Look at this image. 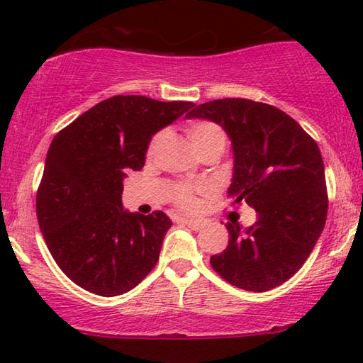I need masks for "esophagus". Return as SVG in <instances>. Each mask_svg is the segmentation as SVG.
<instances>
[{
    "label": "esophagus",
    "instance_id": "obj_1",
    "mask_svg": "<svg viewBox=\"0 0 363 363\" xmlns=\"http://www.w3.org/2000/svg\"><path fill=\"white\" fill-rule=\"evenodd\" d=\"M182 223L187 227H190L192 230H200L201 227H203V223H201V220H195V219H184Z\"/></svg>",
    "mask_w": 363,
    "mask_h": 363
}]
</instances>
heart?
<instances>
[{"label":"heart","mask_w":363,"mask_h":363,"mask_svg":"<svg viewBox=\"0 0 363 363\" xmlns=\"http://www.w3.org/2000/svg\"><path fill=\"white\" fill-rule=\"evenodd\" d=\"M187 134L199 153L213 145L224 147V143H225L223 130H220V126H218L216 123L213 121H195L187 128ZM162 139H163V134L158 133L157 136L150 140L149 149H147V155L149 157L155 155ZM205 190L206 187L201 186V184H181V186H176L173 190H171L169 199L177 208H181V210L194 211L195 208L199 206L196 195L203 194Z\"/></svg>","instance_id":"b5f03b06"}]
</instances>
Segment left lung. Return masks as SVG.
Listing matches in <instances>:
<instances>
[{"mask_svg":"<svg viewBox=\"0 0 363 363\" xmlns=\"http://www.w3.org/2000/svg\"><path fill=\"white\" fill-rule=\"evenodd\" d=\"M187 118L223 126L232 140L233 205L256 210L242 229L227 223L229 245L211 266L230 285L267 291L298 272L309 257L328 213L327 182L318 145L280 108L248 99L200 104Z\"/></svg>","mask_w":363,"mask_h":363,"instance_id":"8db88e82","label":"left lung"}]
</instances>
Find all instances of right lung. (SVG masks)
<instances>
[{
    "mask_svg": "<svg viewBox=\"0 0 363 363\" xmlns=\"http://www.w3.org/2000/svg\"><path fill=\"white\" fill-rule=\"evenodd\" d=\"M195 106L113 96L60 130L49 145L36 216L60 270L99 296L133 290L155 267L171 219L123 208V179L143 169L153 134Z\"/></svg>",
    "mask_w": 363,
    "mask_h": 363,
    "instance_id": "obj_1",
    "label": "right lung"
}]
</instances>
